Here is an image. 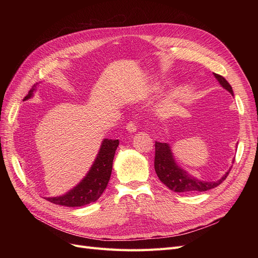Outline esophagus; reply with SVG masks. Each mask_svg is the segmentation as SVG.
<instances>
[{"mask_svg": "<svg viewBox=\"0 0 258 258\" xmlns=\"http://www.w3.org/2000/svg\"><path fill=\"white\" fill-rule=\"evenodd\" d=\"M126 129H127L128 132H130V134H135V132H137V126L132 121H129L127 123Z\"/></svg>", "mask_w": 258, "mask_h": 258, "instance_id": "esophagus-1", "label": "esophagus"}]
</instances>
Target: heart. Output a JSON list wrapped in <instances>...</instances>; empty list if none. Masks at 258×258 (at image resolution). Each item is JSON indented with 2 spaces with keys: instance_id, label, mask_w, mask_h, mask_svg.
Wrapping results in <instances>:
<instances>
[{
  "instance_id": "b5f03b06",
  "label": "heart",
  "mask_w": 258,
  "mask_h": 258,
  "mask_svg": "<svg viewBox=\"0 0 258 258\" xmlns=\"http://www.w3.org/2000/svg\"><path fill=\"white\" fill-rule=\"evenodd\" d=\"M154 90H157V88H156V87H154Z\"/></svg>"
}]
</instances>
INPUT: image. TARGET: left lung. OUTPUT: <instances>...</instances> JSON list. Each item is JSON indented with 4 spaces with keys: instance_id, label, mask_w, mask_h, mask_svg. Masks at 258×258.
I'll return each instance as SVG.
<instances>
[{
    "instance_id": "1",
    "label": "left lung",
    "mask_w": 258,
    "mask_h": 258,
    "mask_svg": "<svg viewBox=\"0 0 258 258\" xmlns=\"http://www.w3.org/2000/svg\"><path fill=\"white\" fill-rule=\"evenodd\" d=\"M215 79L221 84L224 89L230 92L233 96V91L229 83L223 76L213 73ZM235 159L232 160V162ZM155 171L160 181L165 184L169 189L175 192H194L206 191L212 189L214 187L223 183L224 179L229 174L230 169L217 181H201V179L192 176L187 171L179 167L175 159L171 147L168 143L156 142L155 144Z\"/></svg>"
}]
</instances>
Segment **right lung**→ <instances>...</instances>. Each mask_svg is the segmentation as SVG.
I'll return each instance as SVG.
<instances>
[{
  "label": "right lung",
  "mask_w": 258,
  "mask_h": 258,
  "mask_svg": "<svg viewBox=\"0 0 258 258\" xmlns=\"http://www.w3.org/2000/svg\"><path fill=\"white\" fill-rule=\"evenodd\" d=\"M35 90L36 86L34 85L23 101L32 98ZM118 145V140L104 139L95 161L82 181L62 196L48 197L46 199L54 205L71 208L83 207L98 200L110 181L114 156Z\"/></svg>",
  "instance_id": "right-lung-1"
}]
</instances>
